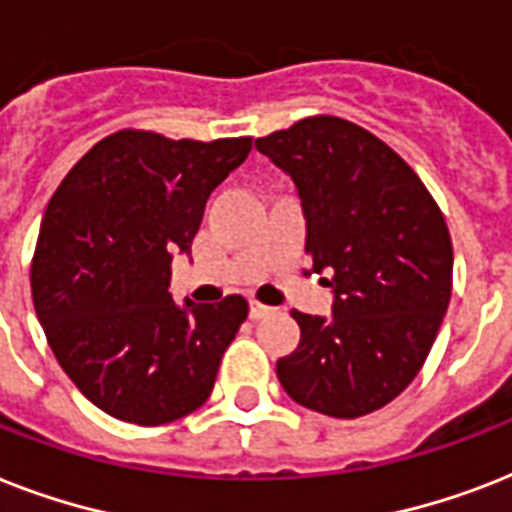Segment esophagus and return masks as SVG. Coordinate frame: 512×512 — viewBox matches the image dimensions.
I'll return each instance as SVG.
<instances>
[{"label": "esophagus", "instance_id": "esophagus-1", "mask_svg": "<svg viewBox=\"0 0 512 512\" xmlns=\"http://www.w3.org/2000/svg\"><path fill=\"white\" fill-rule=\"evenodd\" d=\"M273 308H268V305L257 303V300H252L249 303V319H265V316H271Z\"/></svg>", "mask_w": 512, "mask_h": 512}]
</instances>
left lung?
I'll return each instance as SVG.
<instances>
[{
  "label": "left lung",
  "instance_id": "8db88e82",
  "mask_svg": "<svg viewBox=\"0 0 512 512\" xmlns=\"http://www.w3.org/2000/svg\"><path fill=\"white\" fill-rule=\"evenodd\" d=\"M255 148L295 180L313 273H332V319L292 311L300 345L276 361L313 412L356 420L390 404L425 364L452 297V236L420 175L364 127L305 116Z\"/></svg>",
  "mask_w": 512,
  "mask_h": 512
}]
</instances>
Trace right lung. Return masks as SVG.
I'll return each instance as SVG.
<instances>
[{
	"mask_svg": "<svg viewBox=\"0 0 512 512\" xmlns=\"http://www.w3.org/2000/svg\"><path fill=\"white\" fill-rule=\"evenodd\" d=\"M252 138L172 140L119 130L71 167L44 209L31 297L76 388L116 420L164 425L196 412L249 313L241 295L172 303V252H191L209 193Z\"/></svg>",
	"mask_w": 512,
	"mask_h": 512,
	"instance_id": "1",
	"label": "right lung"
}]
</instances>
